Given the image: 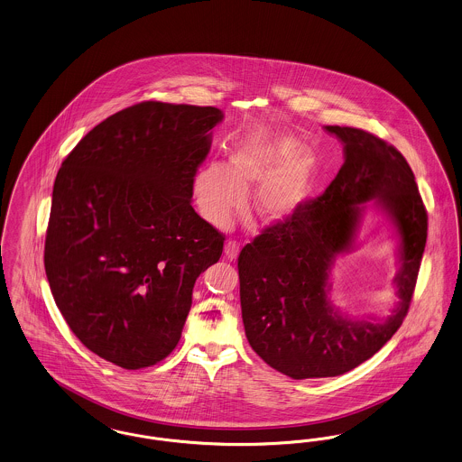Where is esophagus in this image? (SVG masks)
<instances>
[{
	"mask_svg": "<svg viewBox=\"0 0 462 462\" xmlns=\"http://www.w3.org/2000/svg\"><path fill=\"white\" fill-rule=\"evenodd\" d=\"M240 254V245L236 241H227L224 246V255L227 261H235Z\"/></svg>",
	"mask_w": 462,
	"mask_h": 462,
	"instance_id": "obj_1",
	"label": "esophagus"
}]
</instances>
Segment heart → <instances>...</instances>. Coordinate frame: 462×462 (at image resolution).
<instances>
[{"label": "heart", "instance_id": "b5f03b06", "mask_svg": "<svg viewBox=\"0 0 462 462\" xmlns=\"http://www.w3.org/2000/svg\"><path fill=\"white\" fill-rule=\"evenodd\" d=\"M319 174L314 152L288 133L261 129L233 144L229 165L207 163L193 180L201 217L227 227L254 195V210L265 222L290 219L312 195Z\"/></svg>", "mask_w": 462, "mask_h": 462}]
</instances>
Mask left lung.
<instances>
[{
	"label": "left lung",
	"mask_w": 462,
	"mask_h": 462,
	"mask_svg": "<svg viewBox=\"0 0 462 462\" xmlns=\"http://www.w3.org/2000/svg\"><path fill=\"white\" fill-rule=\"evenodd\" d=\"M343 143L337 178L286 221L265 227L238 257L241 318L262 361L293 380L340 376L371 359L407 316L428 236L414 174L390 143L356 127L326 125ZM373 200L396 224L400 305L384 320H350L327 300L332 261L349 249Z\"/></svg>",
	"instance_id": "1"
}]
</instances>
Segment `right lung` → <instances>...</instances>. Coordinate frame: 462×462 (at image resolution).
Listing matches in <instances>:
<instances>
[{"instance_id": "obj_1", "label": "right lung", "mask_w": 462, "mask_h": 462, "mask_svg": "<svg viewBox=\"0 0 462 462\" xmlns=\"http://www.w3.org/2000/svg\"><path fill=\"white\" fill-rule=\"evenodd\" d=\"M224 119L216 106L141 101L93 127L61 162L44 241L57 307L80 343L124 369L178 345L224 235L191 207Z\"/></svg>"}]
</instances>
